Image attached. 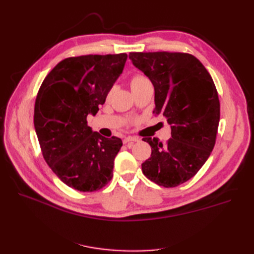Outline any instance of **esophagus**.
I'll list each match as a JSON object with an SVG mask.
<instances>
[{
	"mask_svg": "<svg viewBox=\"0 0 254 254\" xmlns=\"http://www.w3.org/2000/svg\"><path fill=\"white\" fill-rule=\"evenodd\" d=\"M137 141H139V137H136V136H126V137H124V140H123L124 144H130V143L137 142Z\"/></svg>",
	"mask_w": 254,
	"mask_h": 254,
	"instance_id": "34e87169",
	"label": "esophagus"
}]
</instances>
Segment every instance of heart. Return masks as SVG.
<instances>
[{
	"instance_id": "1",
	"label": "heart",
	"mask_w": 254,
	"mask_h": 254,
	"mask_svg": "<svg viewBox=\"0 0 254 254\" xmlns=\"http://www.w3.org/2000/svg\"><path fill=\"white\" fill-rule=\"evenodd\" d=\"M147 81H149V80L146 78L145 76H143V75H135L134 77L131 79V81H130V87H131V90H132V89L139 87V86H141V84L147 82Z\"/></svg>"
}]
</instances>
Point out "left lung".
I'll return each instance as SVG.
<instances>
[{"instance_id":"1","label":"left lung","mask_w":254,"mask_h":254,"mask_svg":"<svg viewBox=\"0 0 254 254\" xmlns=\"http://www.w3.org/2000/svg\"><path fill=\"white\" fill-rule=\"evenodd\" d=\"M129 59L153 84V113L162 114L172 130L166 144L143 137L151 147L143 174L158 186L178 187L198 173L215 145L220 105L214 81L190 54L130 53Z\"/></svg>"}]
</instances>
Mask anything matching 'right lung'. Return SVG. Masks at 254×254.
I'll list each match as a JSON object with an SVG mask.
<instances>
[{
  "label": "right lung",
  "mask_w": 254,
  "mask_h": 254,
  "mask_svg": "<svg viewBox=\"0 0 254 254\" xmlns=\"http://www.w3.org/2000/svg\"><path fill=\"white\" fill-rule=\"evenodd\" d=\"M127 54L66 58L44 78L34 125L45 162L67 187L94 191L112 179L120 137H105L87 124L123 73Z\"/></svg>",
  "instance_id": "right-lung-1"
}]
</instances>
